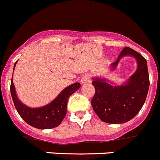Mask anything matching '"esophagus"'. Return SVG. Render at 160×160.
<instances>
[{
  "label": "esophagus",
  "instance_id": "obj_1",
  "mask_svg": "<svg viewBox=\"0 0 160 160\" xmlns=\"http://www.w3.org/2000/svg\"><path fill=\"white\" fill-rule=\"evenodd\" d=\"M90 76L89 75L88 73H86V74L83 75V77H82L81 83H87V82L90 81Z\"/></svg>",
  "mask_w": 160,
  "mask_h": 160
}]
</instances>
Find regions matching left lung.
Here are the masks:
<instances>
[{
    "label": "left lung",
    "instance_id": "8db88e82",
    "mask_svg": "<svg viewBox=\"0 0 160 160\" xmlns=\"http://www.w3.org/2000/svg\"><path fill=\"white\" fill-rule=\"evenodd\" d=\"M126 55L137 59L138 67L125 85L112 87L102 79H94L92 82L95 87L92 107L100 120L108 123H123L135 117L143 106L149 90L147 60L136 50L124 48L112 67L117 66L120 59Z\"/></svg>",
    "mask_w": 160,
    "mask_h": 160
}]
</instances>
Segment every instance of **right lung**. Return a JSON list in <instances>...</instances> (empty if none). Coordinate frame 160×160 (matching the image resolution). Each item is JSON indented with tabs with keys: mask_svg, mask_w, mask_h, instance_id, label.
Returning a JSON list of instances; mask_svg holds the SVG:
<instances>
[{
	"mask_svg": "<svg viewBox=\"0 0 160 160\" xmlns=\"http://www.w3.org/2000/svg\"><path fill=\"white\" fill-rule=\"evenodd\" d=\"M80 87V83H75L70 85L59 94L53 101L48 105L40 108H30L20 102L17 97L12 80L11 82V93L15 108L21 118L27 123L37 129H48L54 128L61 123L66 116L69 97Z\"/></svg>",
	"mask_w": 160,
	"mask_h": 160,
	"instance_id": "add662e5",
	"label": "right lung"
}]
</instances>
